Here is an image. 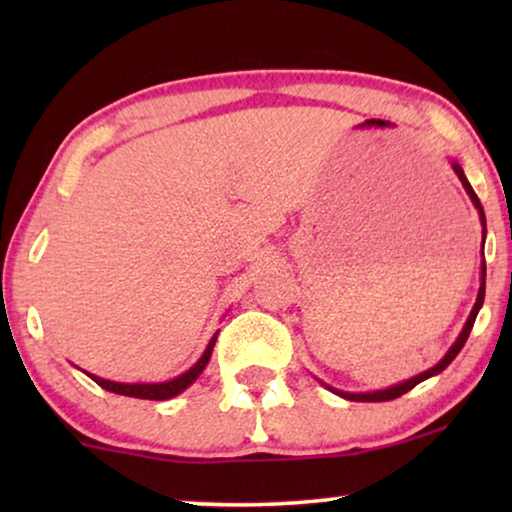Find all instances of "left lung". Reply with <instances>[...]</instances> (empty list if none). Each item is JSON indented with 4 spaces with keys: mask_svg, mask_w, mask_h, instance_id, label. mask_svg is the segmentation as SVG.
Returning a JSON list of instances; mask_svg holds the SVG:
<instances>
[{
    "mask_svg": "<svg viewBox=\"0 0 512 512\" xmlns=\"http://www.w3.org/2000/svg\"><path fill=\"white\" fill-rule=\"evenodd\" d=\"M454 172H457V177L461 179V184H464L466 193L471 195L473 205L478 207V212H480V221H482V228H485V212H482V205H480L478 195H475V191H473V188H471V184H468V179L464 177V170H461V167H459L457 163H454ZM482 233H485V230H482ZM482 300H485V261H482V284H480V291H478V300H475V305H473V310H471V317H468L466 326H464V331H461V335H459V338H457V342H454V345L450 347V352L445 354V359H443V361L436 363V366H433L431 370H426V373L417 375V377H412V380L403 382V384H396V387H391V389H384V391H373V394H345V391H338V394H340L342 398H349V401H359V403H380V401H394V398L403 396V394H408L410 389H415L419 382H424V380H426V377H431V375H438V373H443V370H445L447 366H450V363L454 361V356H457V354L461 352V347L466 345L468 335H471V328H473V324H475V317H478V312H480V307H482Z\"/></svg>",
    "mask_w": 512,
    "mask_h": 512,
    "instance_id": "8db88e82",
    "label": "left lung"
}]
</instances>
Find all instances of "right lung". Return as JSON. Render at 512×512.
I'll return each mask as SVG.
<instances>
[{
  "label": "right lung",
  "instance_id": "obj_1",
  "mask_svg": "<svg viewBox=\"0 0 512 512\" xmlns=\"http://www.w3.org/2000/svg\"><path fill=\"white\" fill-rule=\"evenodd\" d=\"M214 342H216V335L209 342L205 354L200 356V361L195 363L191 370H186L184 375L174 377L170 382H160V384H121V382H109V380H102V377H95L90 375L93 380L100 384L102 389L111 391V394H121V396H132V398H146V401H167V398L177 396L184 391L188 384L195 382V377H198L202 370H205L209 356H212V349H214Z\"/></svg>",
  "mask_w": 512,
  "mask_h": 512
}]
</instances>
